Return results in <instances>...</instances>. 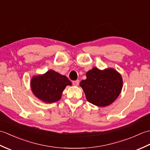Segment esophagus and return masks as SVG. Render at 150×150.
<instances>
[{
    "label": "esophagus",
    "mask_w": 150,
    "mask_h": 150,
    "mask_svg": "<svg viewBox=\"0 0 150 150\" xmlns=\"http://www.w3.org/2000/svg\"><path fill=\"white\" fill-rule=\"evenodd\" d=\"M72 83H73V86H78L79 84V80L74 81L72 82Z\"/></svg>",
    "instance_id": "34e87169"
}]
</instances>
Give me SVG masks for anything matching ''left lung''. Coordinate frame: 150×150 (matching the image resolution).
Instances as JSON below:
<instances>
[{
	"label": "left lung",
	"mask_w": 150,
	"mask_h": 150,
	"mask_svg": "<svg viewBox=\"0 0 150 150\" xmlns=\"http://www.w3.org/2000/svg\"><path fill=\"white\" fill-rule=\"evenodd\" d=\"M86 79L80 82L87 100L95 106L104 107L119 97L122 88V79L113 68L100 70L93 68L88 71Z\"/></svg>",
	"instance_id": "1"
}]
</instances>
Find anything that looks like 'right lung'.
<instances>
[{
	"label": "right lung",
	"mask_w": 150,
	"mask_h": 150,
	"mask_svg": "<svg viewBox=\"0 0 150 150\" xmlns=\"http://www.w3.org/2000/svg\"><path fill=\"white\" fill-rule=\"evenodd\" d=\"M68 85H71V81L66 76L52 69L43 75L34 76L31 81V88L33 94L46 103L59 100L62 91Z\"/></svg>",
	"instance_id": "1"
}]
</instances>
